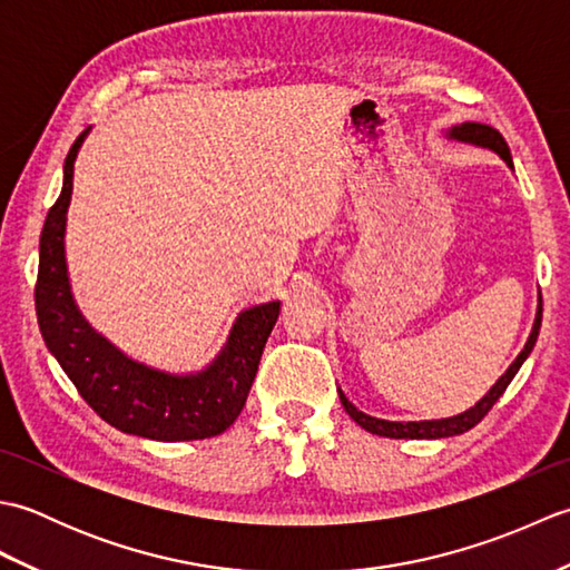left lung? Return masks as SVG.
Returning a JSON list of instances; mask_svg holds the SVG:
<instances>
[{
    "mask_svg": "<svg viewBox=\"0 0 570 570\" xmlns=\"http://www.w3.org/2000/svg\"><path fill=\"white\" fill-rule=\"evenodd\" d=\"M451 135L455 139H460V141H472V144H478V147H488L492 151H498L502 159L512 166L510 147H507L504 137L494 127L482 125V122H463L460 127H455ZM541 311H543V306H541V301H539V313H537V321H534V331H531L524 350L512 362L510 370H507L502 377L498 380V384H494L492 390L485 396H482L475 406L468 409L465 414H458V416H451V419H441V421H406V423H402V421H384V419H374V416L362 414V411H357L353 404L347 402L343 392H341V402H343L345 411L350 414V419L357 421L362 429L370 431V433H377V435H386V439H445V435L465 433L472 426H478V423L488 416V411L504 394V390L514 380V374L519 372V367L524 365V360L529 357L531 350H534L537 337H539V328H541Z\"/></svg>",
    "mask_w": 570,
    "mask_h": 570,
    "instance_id": "1",
    "label": "left lung"
}]
</instances>
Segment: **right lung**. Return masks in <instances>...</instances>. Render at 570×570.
I'll return each instance as SVG.
<instances>
[{
	"mask_svg": "<svg viewBox=\"0 0 570 570\" xmlns=\"http://www.w3.org/2000/svg\"><path fill=\"white\" fill-rule=\"evenodd\" d=\"M72 144L63 166V190L46 215L33 298L39 328L58 365L88 406L110 426L154 441L213 439L233 426L247 402L262 350L278 318V301L254 306L237 318L213 365L193 377H171L127 360L82 321L70 296L66 272V213L72 193Z\"/></svg>",
	"mask_w": 570,
	"mask_h": 570,
	"instance_id": "add662e5",
	"label": "right lung"
}]
</instances>
